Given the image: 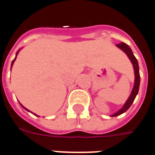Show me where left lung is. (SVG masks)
Wrapping results in <instances>:
<instances>
[{
    "label": "left lung",
    "instance_id": "obj_1",
    "mask_svg": "<svg viewBox=\"0 0 155 155\" xmlns=\"http://www.w3.org/2000/svg\"><path fill=\"white\" fill-rule=\"evenodd\" d=\"M117 47L119 48L120 50L124 51L126 55L128 56L129 59L130 60L131 63L133 65L134 68V73H135V83H134V87L133 89L131 91V94L130 95V97L128 98L127 101L125 102V104L123 105V107L121 108L119 110H117V112H115L114 114L111 115V117H117V116H119V115L123 114L124 112H125L127 110L129 109L131 106L132 103L134 102V100L136 99V95L138 94V91H139V87H140V73H139V65H138V61L136 60V58L134 56L133 52L131 51L130 47L126 45L124 43H120V44H117Z\"/></svg>",
    "mask_w": 155,
    "mask_h": 155
}]
</instances>
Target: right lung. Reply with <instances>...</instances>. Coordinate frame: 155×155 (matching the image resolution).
<instances>
[{"instance_id":"add662e5","label":"right lung","mask_w":155,"mask_h":155,"mask_svg":"<svg viewBox=\"0 0 155 155\" xmlns=\"http://www.w3.org/2000/svg\"><path fill=\"white\" fill-rule=\"evenodd\" d=\"M19 51H20V50H19V51H17V53H16V56H15V58H14V61H12V64H11V68H12V67H13V65H14V61H15V60H16V57H17V56H18V54H19ZM21 106H22V107H23V108H24L25 110H28V111H30L29 110H27V109H26V108H25V107H24V106H23V105H22V104H21ZM34 115H36V114H34ZM36 116H38V115H36Z\"/></svg>"}]
</instances>
